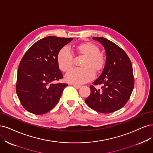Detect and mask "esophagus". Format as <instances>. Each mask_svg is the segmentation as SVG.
<instances>
[{
  "label": "esophagus",
  "instance_id": "obj_1",
  "mask_svg": "<svg viewBox=\"0 0 153 153\" xmlns=\"http://www.w3.org/2000/svg\"><path fill=\"white\" fill-rule=\"evenodd\" d=\"M73 86H74L76 88H77V89H79V88H80L81 86L80 85H76V84H73Z\"/></svg>",
  "mask_w": 153,
  "mask_h": 153
}]
</instances>
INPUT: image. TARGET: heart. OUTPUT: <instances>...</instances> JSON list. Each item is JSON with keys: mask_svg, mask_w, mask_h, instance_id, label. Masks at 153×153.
<instances>
[{"mask_svg": "<svg viewBox=\"0 0 153 153\" xmlns=\"http://www.w3.org/2000/svg\"><path fill=\"white\" fill-rule=\"evenodd\" d=\"M78 55L85 56L82 63V68L73 69L68 72L65 78L71 83L83 84L89 82L95 77V72H100L105 67L106 59L100 52V48L92 42H83L76 47ZM56 61L60 69L67 72L74 65V55L67 47H63L59 51Z\"/></svg>", "mask_w": 153, "mask_h": 153, "instance_id": "1", "label": "heart"}]
</instances>
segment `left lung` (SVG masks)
<instances>
[{"label":"left lung","mask_w":153,"mask_h":153,"mask_svg":"<svg viewBox=\"0 0 153 153\" xmlns=\"http://www.w3.org/2000/svg\"><path fill=\"white\" fill-rule=\"evenodd\" d=\"M93 39L105 48L106 62L101 75L90 86L91 93L85 102L97 112L111 113L121 109L131 96L134 87L132 64L125 51L114 42L101 37ZM100 84V90L95 88Z\"/></svg>","instance_id":"1"}]
</instances>
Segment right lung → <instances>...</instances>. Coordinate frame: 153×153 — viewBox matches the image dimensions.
<instances>
[{"label": "right lung", "mask_w": 153, "mask_h": 153, "mask_svg": "<svg viewBox=\"0 0 153 153\" xmlns=\"http://www.w3.org/2000/svg\"><path fill=\"white\" fill-rule=\"evenodd\" d=\"M73 38L48 36L40 39L25 53L19 64L16 91L27 111L41 115L50 111L60 100L66 83H53L63 78L57 55Z\"/></svg>", "instance_id": "add662e5"}]
</instances>
